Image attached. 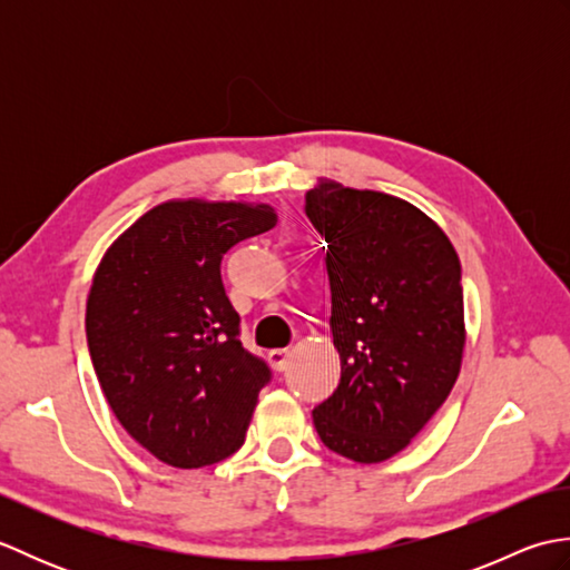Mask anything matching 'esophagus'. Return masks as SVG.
Returning <instances> with one entry per match:
<instances>
[{
    "instance_id": "1",
    "label": "esophagus",
    "mask_w": 570,
    "mask_h": 570,
    "mask_svg": "<svg viewBox=\"0 0 570 570\" xmlns=\"http://www.w3.org/2000/svg\"><path fill=\"white\" fill-rule=\"evenodd\" d=\"M288 362H292V350H272L269 353V365L276 372H284L288 367Z\"/></svg>"
}]
</instances>
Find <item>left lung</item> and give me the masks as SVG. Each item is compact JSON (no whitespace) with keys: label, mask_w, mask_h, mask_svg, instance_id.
I'll list each match as a JSON object with an SVG mask.
<instances>
[{"label":"left lung","mask_w":570,"mask_h":570,"mask_svg":"<svg viewBox=\"0 0 570 570\" xmlns=\"http://www.w3.org/2000/svg\"><path fill=\"white\" fill-rule=\"evenodd\" d=\"M306 215L325 237L337 390L313 409L321 441L355 463L411 443L458 380L465 347L460 259L443 229L380 190L321 180Z\"/></svg>","instance_id":"left-lung-1"}]
</instances>
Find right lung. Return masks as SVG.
<instances>
[{
  "instance_id": "obj_1",
  "label": "right lung",
  "mask_w": 570,
  "mask_h": 570,
  "mask_svg": "<svg viewBox=\"0 0 570 570\" xmlns=\"http://www.w3.org/2000/svg\"><path fill=\"white\" fill-rule=\"evenodd\" d=\"M274 225L264 203L168 200L95 272L85 311L95 374L125 431L166 465H213L245 443L272 372L242 347L220 266Z\"/></svg>"
}]
</instances>
